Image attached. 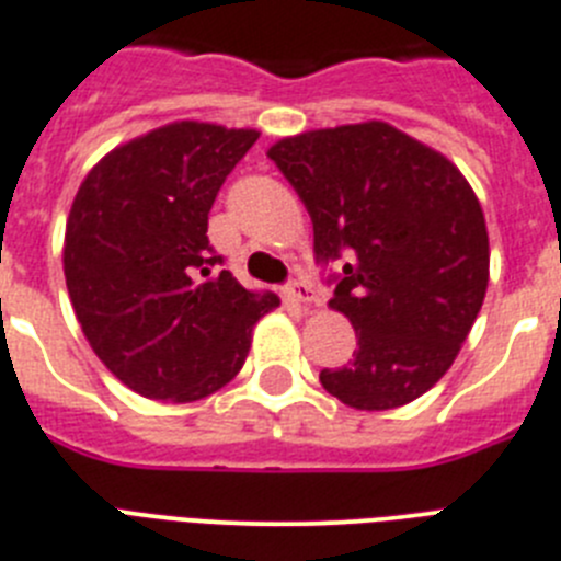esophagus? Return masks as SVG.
<instances>
[{
	"label": "esophagus",
	"mask_w": 561,
	"mask_h": 561,
	"mask_svg": "<svg viewBox=\"0 0 561 561\" xmlns=\"http://www.w3.org/2000/svg\"><path fill=\"white\" fill-rule=\"evenodd\" d=\"M285 296L290 301H299V305H310V301L316 299V290H312L307 276H296V279H290L285 285Z\"/></svg>",
	"instance_id": "obj_1"
}]
</instances>
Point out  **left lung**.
<instances>
[{
  "mask_svg": "<svg viewBox=\"0 0 561 561\" xmlns=\"http://www.w3.org/2000/svg\"><path fill=\"white\" fill-rule=\"evenodd\" d=\"M268 156L310 211L330 307L357 332L352 360L321 368V386L357 411L413 402L453 366L486 296L489 237L472 186L386 123L290 136Z\"/></svg>",
  "mask_w": 561,
  "mask_h": 561,
  "instance_id": "obj_1",
  "label": "left lung"
}]
</instances>
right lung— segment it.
<instances>
[{
    "label": "right lung",
    "mask_w": 561,
    "mask_h": 561,
    "mask_svg": "<svg viewBox=\"0 0 561 561\" xmlns=\"http://www.w3.org/2000/svg\"><path fill=\"white\" fill-rule=\"evenodd\" d=\"M256 130L173 123L111 150L75 195L64 274L80 330L111 375L148 400L193 402L243 368L251 330L279 305L224 271L209 209Z\"/></svg>",
    "instance_id": "right-lung-1"
}]
</instances>
